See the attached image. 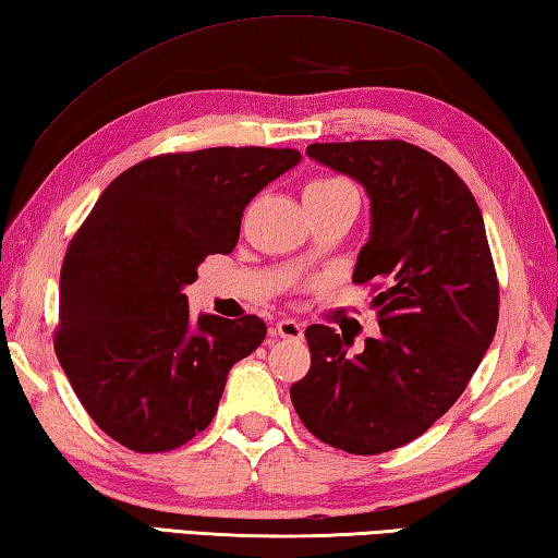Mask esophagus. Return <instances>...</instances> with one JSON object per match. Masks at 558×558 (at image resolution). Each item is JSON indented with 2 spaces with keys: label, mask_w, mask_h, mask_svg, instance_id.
I'll list each match as a JSON object with an SVG mask.
<instances>
[{
  "label": "esophagus",
  "mask_w": 558,
  "mask_h": 558,
  "mask_svg": "<svg viewBox=\"0 0 558 558\" xmlns=\"http://www.w3.org/2000/svg\"><path fill=\"white\" fill-rule=\"evenodd\" d=\"M276 331H278V337L290 339V341H302V337H305V331H302V324L295 322V319H280L276 324Z\"/></svg>",
  "instance_id": "obj_1"
}]
</instances>
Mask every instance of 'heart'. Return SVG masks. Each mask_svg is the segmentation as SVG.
<instances>
[{
    "instance_id": "obj_1",
    "label": "heart",
    "mask_w": 558,
    "mask_h": 558,
    "mask_svg": "<svg viewBox=\"0 0 558 558\" xmlns=\"http://www.w3.org/2000/svg\"><path fill=\"white\" fill-rule=\"evenodd\" d=\"M337 182H341V180H314V182H310L307 187H317V185H337Z\"/></svg>"
}]
</instances>
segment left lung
Returning a JSON list of instances; mask_svg holds the SVG:
<instances>
[{"label": "left lung", "mask_w": 558, "mask_h": 558, "mask_svg": "<svg viewBox=\"0 0 558 558\" xmlns=\"http://www.w3.org/2000/svg\"><path fill=\"white\" fill-rule=\"evenodd\" d=\"M307 156L371 199L353 282H383L373 298L380 337L349 356L347 337L312 324V366L290 398L324 444L383 453L427 432L490 349L498 278L483 215L444 160L404 141L312 144Z\"/></svg>", "instance_id": "left-lung-1"}]
</instances>
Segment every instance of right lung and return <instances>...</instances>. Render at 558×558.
Masks as SVG:
<instances>
[{
    "instance_id": "right-lung-1",
    "label": "right lung",
    "mask_w": 558,
    "mask_h": 558,
    "mask_svg": "<svg viewBox=\"0 0 558 558\" xmlns=\"http://www.w3.org/2000/svg\"><path fill=\"white\" fill-rule=\"evenodd\" d=\"M302 160L292 148H205L144 160L99 195L60 270L56 353L111 439L178 449L215 417L229 371L266 339L258 317H190L182 290L231 253L258 192Z\"/></svg>"
}]
</instances>
